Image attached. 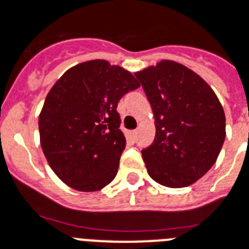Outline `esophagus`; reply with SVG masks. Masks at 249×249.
Instances as JSON below:
<instances>
[{"label": "esophagus", "mask_w": 249, "mask_h": 249, "mask_svg": "<svg viewBox=\"0 0 249 249\" xmlns=\"http://www.w3.org/2000/svg\"><path fill=\"white\" fill-rule=\"evenodd\" d=\"M137 134H138V131H137V130H133V131H130V138L133 139V141H134V139L137 138Z\"/></svg>", "instance_id": "1"}]
</instances>
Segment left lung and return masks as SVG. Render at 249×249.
<instances>
[{"instance_id":"obj_1","label":"left lung","mask_w":249,"mask_h":249,"mask_svg":"<svg viewBox=\"0 0 249 249\" xmlns=\"http://www.w3.org/2000/svg\"><path fill=\"white\" fill-rule=\"evenodd\" d=\"M155 116L156 135L142 151L147 173L169 188L192 185L212 167L225 141V112L211 87L171 60L134 72Z\"/></svg>"}]
</instances>
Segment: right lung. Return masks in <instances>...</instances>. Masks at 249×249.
<instances>
[{
  "mask_svg": "<svg viewBox=\"0 0 249 249\" xmlns=\"http://www.w3.org/2000/svg\"><path fill=\"white\" fill-rule=\"evenodd\" d=\"M141 84L106 60L80 62L54 83L40 110V147L58 179L79 192L114 180L125 149L118 102Z\"/></svg>",
  "mask_w": 249,
  "mask_h": 249,
  "instance_id": "add662e5",
  "label": "right lung"
}]
</instances>
